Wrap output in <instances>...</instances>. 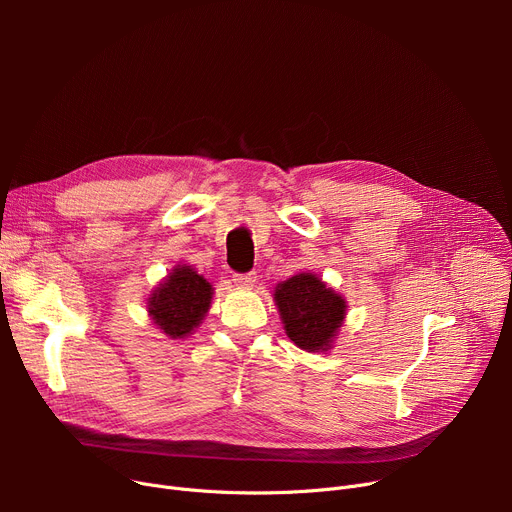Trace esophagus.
Wrapping results in <instances>:
<instances>
[{"instance_id": "34e87169", "label": "esophagus", "mask_w": 512, "mask_h": 512, "mask_svg": "<svg viewBox=\"0 0 512 512\" xmlns=\"http://www.w3.org/2000/svg\"><path fill=\"white\" fill-rule=\"evenodd\" d=\"M257 280V274L255 272H249V274H234V282L242 288H251Z\"/></svg>"}]
</instances>
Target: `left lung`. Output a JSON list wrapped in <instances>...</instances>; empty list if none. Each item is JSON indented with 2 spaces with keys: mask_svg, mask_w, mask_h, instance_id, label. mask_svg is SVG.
I'll return each instance as SVG.
<instances>
[{
  "mask_svg": "<svg viewBox=\"0 0 512 512\" xmlns=\"http://www.w3.org/2000/svg\"><path fill=\"white\" fill-rule=\"evenodd\" d=\"M288 338L307 353H326L342 326L346 301L315 274L280 282L274 292Z\"/></svg>",
  "mask_w": 512,
  "mask_h": 512,
  "instance_id": "obj_1",
  "label": "left lung"
}]
</instances>
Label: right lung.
I'll use <instances>...</instances> for the list:
<instances>
[{
    "mask_svg": "<svg viewBox=\"0 0 512 512\" xmlns=\"http://www.w3.org/2000/svg\"><path fill=\"white\" fill-rule=\"evenodd\" d=\"M213 288L191 265H176L147 299L153 324L170 338L193 334L211 307Z\"/></svg>",
    "mask_w": 512,
    "mask_h": 512,
    "instance_id": "add662e5",
    "label": "right lung"
}]
</instances>
